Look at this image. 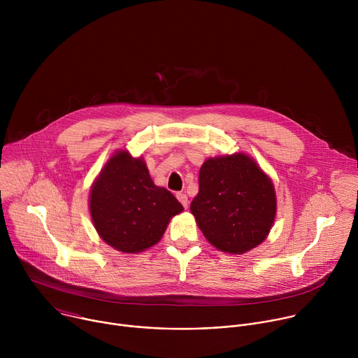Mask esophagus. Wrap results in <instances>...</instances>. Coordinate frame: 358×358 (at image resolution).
I'll return each mask as SVG.
<instances>
[{
    "instance_id": "esophagus-1",
    "label": "esophagus",
    "mask_w": 358,
    "mask_h": 358,
    "mask_svg": "<svg viewBox=\"0 0 358 358\" xmlns=\"http://www.w3.org/2000/svg\"><path fill=\"white\" fill-rule=\"evenodd\" d=\"M177 198H178V201L182 203V207H184V208H187V207H188V196H187L185 194L178 192V194H177Z\"/></svg>"
}]
</instances>
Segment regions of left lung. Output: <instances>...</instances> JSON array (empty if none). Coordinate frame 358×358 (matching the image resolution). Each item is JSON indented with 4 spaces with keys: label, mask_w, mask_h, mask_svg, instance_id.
<instances>
[{
    "label": "left lung",
    "mask_w": 358,
    "mask_h": 358,
    "mask_svg": "<svg viewBox=\"0 0 358 358\" xmlns=\"http://www.w3.org/2000/svg\"><path fill=\"white\" fill-rule=\"evenodd\" d=\"M191 213L217 249L241 255L262 243L275 221L272 180L243 152L208 159L199 170Z\"/></svg>",
    "instance_id": "obj_1"
}]
</instances>
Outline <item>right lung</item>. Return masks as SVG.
<instances>
[{
    "label": "right lung",
    "mask_w": 358,
    "mask_h": 358,
    "mask_svg": "<svg viewBox=\"0 0 358 358\" xmlns=\"http://www.w3.org/2000/svg\"><path fill=\"white\" fill-rule=\"evenodd\" d=\"M89 210L97 234L108 245L138 253L156 245L170 220L184 208L169 189L152 182L141 157L119 150L94 180Z\"/></svg>",
    "instance_id": "right-lung-1"
}]
</instances>
